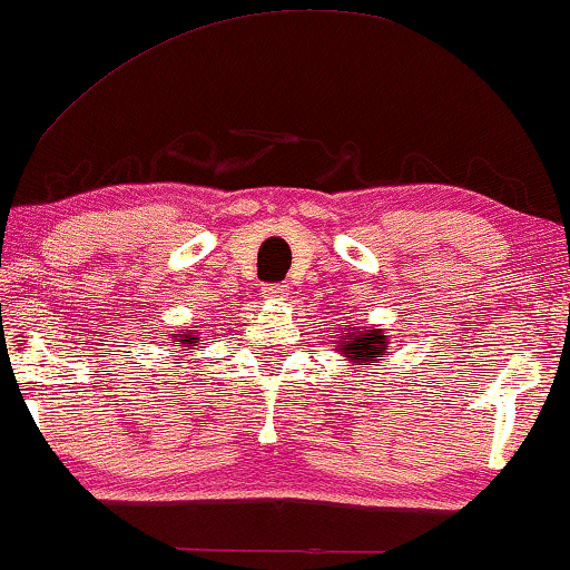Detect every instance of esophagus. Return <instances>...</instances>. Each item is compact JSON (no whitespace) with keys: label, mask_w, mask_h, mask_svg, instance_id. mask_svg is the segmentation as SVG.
Listing matches in <instances>:
<instances>
[{"label":"esophagus","mask_w":570,"mask_h":570,"mask_svg":"<svg viewBox=\"0 0 570 570\" xmlns=\"http://www.w3.org/2000/svg\"><path fill=\"white\" fill-rule=\"evenodd\" d=\"M264 298L287 301V285H267L264 287Z\"/></svg>","instance_id":"34e87169"}]
</instances>
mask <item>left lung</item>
Masks as SVG:
<instances>
[{"instance_id":"8db88e82","label":"left lung","mask_w":570,"mask_h":570,"mask_svg":"<svg viewBox=\"0 0 570 570\" xmlns=\"http://www.w3.org/2000/svg\"><path fill=\"white\" fill-rule=\"evenodd\" d=\"M386 350L389 337L379 326L347 324L345 334L337 340V353L347 357L353 365H361V368H373V365L384 361Z\"/></svg>"}]
</instances>
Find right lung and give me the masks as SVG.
Listing matches in <instances>:
<instances>
[{
    "label": "right lung",
    "mask_w": 570,
    "mask_h": 570,
    "mask_svg": "<svg viewBox=\"0 0 570 570\" xmlns=\"http://www.w3.org/2000/svg\"><path fill=\"white\" fill-rule=\"evenodd\" d=\"M197 342H199V332L194 330V326H189V330L176 334L174 353H194V350H197ZM191 361H194V357H191Z\"/></svg>",
    "instance_id": "1"
}]
</instances>
